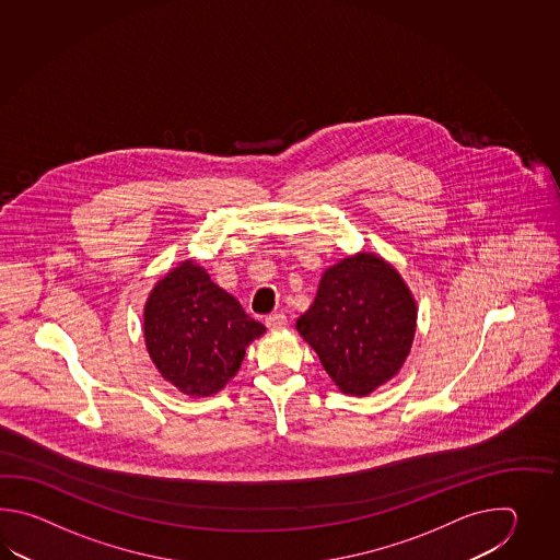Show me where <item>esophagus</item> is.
Returning a JSON list of instances; mask_svg holds the SVG:
<instances>
[{"label":"esophagus","mask_w":560,"mask_h":560,"mask_svg":"<svg viewBox=\"0 0 560 560\" xmlns=\"http://www.w3.org/2000/svg\"><path fill=\"white\" fill-rule=\"evenodd\" d=\"M285 324H288V318H285L284 312H275L266 318V326L270 330H280V328H284Z\"/></svg>","instance_id":"34e87169"}]
</instances>
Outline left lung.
<instances>
[{
    "instance_id": "obj_1",
    "label": "left lung",
    "mask_w": 560,
    "mask_h": 560,
    "mask_svg": "<svg viewBox=\"0 0 560 560\" xmlns=\"http://www.w3.org/2000/svg\"><path fill=\"white\" fill-rule=\"evenodd\" d=\"M296 328L342 393L366 396L402 369L417 304L393 266L362 252L324 272Z\"/></svg>"
}]
</instances>
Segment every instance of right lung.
<instances>
[{"label":"right lung","mask_w":560,"mask_h":560,"mask_svg":"<svg viewBox=\"0 0 560 560\" xmlns=\"http://www.w3.org/2000/svg\"><path fill=\"white\" fill-rule=\"evenodd\" d=\"M264 332V324L191 260L160 280L143 308V336L155 369L190 396L224 388L246 346Z\"/></svg>","instance_id":"1"}]
</instances>
